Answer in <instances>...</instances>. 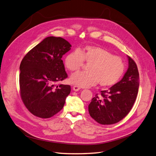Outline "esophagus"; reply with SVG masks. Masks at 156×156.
Wrapping results in <instances>:
<instances>
[{"mask_svg":"<svg viewBox=\"0 0 156 156\" xmlns=\"http://www.w3.org/2000/svg\"><path fill=\"white\" fill-rule=\"evenodd\" d=\"M80 89H81V88H80V87L77 86V85H75V86H73V90L74 91H75V92L79 91Z\"/></svg>","mask_w":156,"mask_h":156,"instance_id":"esophagus-1","label":"esophagus"}]
</instances>
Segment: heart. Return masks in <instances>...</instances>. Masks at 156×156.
I'll return each instance as SVG.
<instances>
[{"instance_id":"obj_1","label":"heart","mask_w":156,"mask_h":156,"mask_svg":"<svg viewBox=\"0 0 156 156\" xmlns=\"http://www.w3.org/2000/svg\"><path fill=\"white\" fill-rule=\"evenodd\" d=\"M84 62L90 64L87 72H78L70 76L69 81L80 87L87 88L99 83L102 87L115 84L124 72V63L118 56L100 47L86 46L79 51L69 53L64 58V64L71 72L81 68Z\"/></svg>"}]
</instances>
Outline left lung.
Instances as JSON below:
<instances>
[{"label": "left lung", "instance_id": "left-lung-1", "mask_svg": "<svg viewBox=\"0 0 156 156\" xmlns=\"http://www.w3.org/2000/svg\"><path fill=\"white\" fill-rule=\"evenodd\" d=\"M128 68L124 77L108 90L101 91V96L92 98L88 105L89 114L99 124L117 123L128 114L137 96L139 74L135 61L129 56Z\"/></svg>", "mask_w": 156, "mask_h": 156}]
</instances>
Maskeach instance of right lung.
<instances>
[{
	"mask_svg": "<svg viewBox=\"0 0 156 156\" xmlns=\"http://www.w3.org/2000/svg\"><path fill=\"white\" fill-rule=\"evenodd\" d=\"M71 47L62 37L49 36L23 58L20 67L21 98L34 116L48 119L63 108L71 87L56 84L68 77L62 57Z\"/></svg>",
	"mask_w": 156,
	"mask_h": 156,
	"instance_id": "obj_1",
	"label": "right lung"
}]
</instances>
